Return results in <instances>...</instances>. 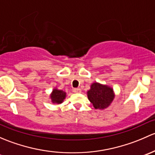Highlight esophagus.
<instances>
[{"label":"esophagus","mask_w":155,"mask_h":155,"mask_svg":"<svg viewBox=\"0 0 155 155\" xmlns=\"http://www.w3.org/2000/svg\"><path fill=\"white\" fill-rule=\"evenodd\" d=\"M73 92H74V93H81V89L80 88H75L73 89Z\"/></svg>","instance_id":"1"}]
</instances>
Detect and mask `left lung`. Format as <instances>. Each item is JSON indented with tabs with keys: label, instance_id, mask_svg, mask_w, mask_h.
Instances as JSON below:
<instances>
[{
	"label": "left lung",
	"instance_id": "obj_1",
	"mask_svg": "<svg viewBox=\"0 0 155 155\" xmlns=\"http://www.w3.org/2000/svg\"><path fill=\"white\" fill-rule=\"evenodd\" d=\"M89 101L96 110H104L111 104L115 98L113 89L106 84L95 82L87 92Z\"/></svg>",
	"mask_w": 155,
	"mask_h": 155
}]
</instances>
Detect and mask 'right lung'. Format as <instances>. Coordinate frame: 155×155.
Returning <instances> with one entry per match:
<instances>
[{"mask_svg":"<svg viewBox=\"0 0 155 155\" xmlns=\"http://www.w3.org/2000/svg\"><path fill=\"white\" fill-rule=\"evenodd\" d=\"M66 98V92L65 91L58 89L57 87L53 89L50 94L51 101L54 104H60L64 101Z\"/></svg>","mask_w":155,"mask_h":155,"instance_id":"add662e5","label":"right lung"}]
</instances>
